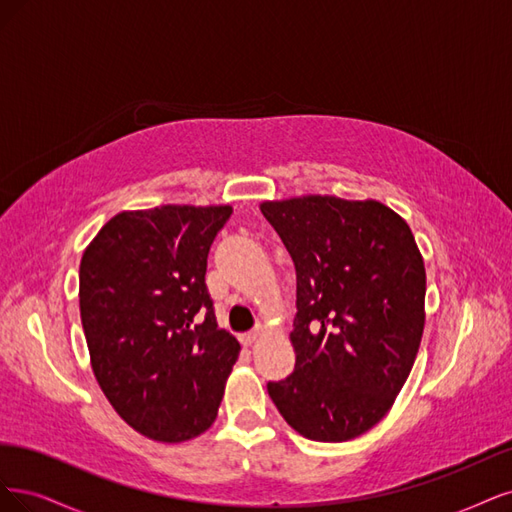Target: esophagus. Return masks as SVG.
<instances>
[{"instance_id": "obj_1", "label": "esophagus", "mask_w": 512, "mask_h": 512, "mask_svg": "<svg viewBox=\"0 0 512 512\" xmlns=\"http://www.w3.org/2000/svg\"><path fill=\"white\" fill-rule=\"evenodd\" d=\"M259 329H253V332H249V334H242L240 336V342H242V346H251L257 338H259Z\"/></svg>"}]
</instances>
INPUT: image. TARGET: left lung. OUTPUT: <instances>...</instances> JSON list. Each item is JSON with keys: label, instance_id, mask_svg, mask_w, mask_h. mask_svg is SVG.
Wrapping results in <instances>:
<instances>
[{"label": "left lung", "instance_id": "1", "mask_svg": "<svg viewBox=\"0 0 512 512\" xmlns=\"http://www.w3.org/2000/svg\"><path fill=\"white\" fill-rule=\"evenodd\" d=\"M298 276L295 370L268 383L304 438L344 442L381 421L415 364L425 325V266L389 206L334 195L263 202Z\"/></svg>", "mask_w": 512, "mask_h": 512}]
</instances>
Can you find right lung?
I'll return each mask as SVG.
<instances>
[{
	"label": "right lung",
	"instance_id": "right-lung-1",
	"mask_svg": "<svg viewBox=\"0 0 512 512\" xmlns=\"http://www.w3.org/2000/svg\"><path fill=\"white\" fill-rule=\"evenodd\" d=\"M232 206H159L112 217L80 259V319L93 374L146 438L183 442L217 419L240 344L206 287Z\"/></svg>",
	"mask_w": 512,
	"mask_h": 512
}]
</instances>
